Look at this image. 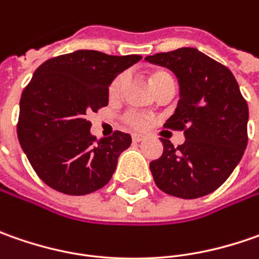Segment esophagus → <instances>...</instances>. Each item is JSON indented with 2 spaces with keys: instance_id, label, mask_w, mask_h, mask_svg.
<instances>
[{
  "instance_id": "1",
  "label": "esophagus",
  "mask_w": 259,
  "mask_h": 259,
  "mask_svg": "<svg viewBox=\"0 0 259 259\" xmlns=\"http://www.w3.org/2000/svg\"><path fill=\"white\" fill-rule=\"evenodd\" d=\"M145 137L141 134H133V141L134 143H141V141H144Z\"/></svg>"
}]
</instances>
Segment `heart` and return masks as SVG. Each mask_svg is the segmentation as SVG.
<instances>
[{
  "instance_id": "b5f03b06",
  "label": "heart",
  "mask_w": 259,
  "mask_h": 259,
  "mask_svg": "<svg viewBox=\"0 0 259 259\" xmlns=\"http://www.w3.org/2000/svg\"><path fill=\"white\" fill-rule=\"evenodd\" d=\"M167 73L164 72H154L153 75H151V83L154 86V83L160 79V77H163ZM124 75H119L118 77H115L114 82L111 83L109 86V94L111 95H116L119 91H121V88L124 85ZM126 122L131 125V126H134V128H144L148 124V121H147V118H145L144 115L138 114V112H130V114L126 115Z\"/></svg>"
}]
</instances>
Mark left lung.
I'll use <instances>...</instances> for the list:
<instances>
[{"label": "left lung", "instance_id": "left-lung-1", "mask_svg": "<svg viewBox=\"0 0 259 259\" xmlns=\"http://www.w3.org/2000/svg\"><path fill=\"white\" fill-rule=\"evenodd\" d=\"M167 67L179 82V102L165 126L184 130L183 144L163 143V154L150 163L164 193L197 199L214 192L241 161L248 144V104L226 67L193 47L145 57Z\"/></svg>", "mask_w": 259, "mask_h": 259}]
</instances>
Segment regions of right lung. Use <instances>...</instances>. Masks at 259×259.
Wrapping results in <instances>:
<instances>
[{
    "label": "right lung",
    "mask_w": 259,
    "mask_h": 259,
    "mask_svg": "<svg viewBox=\"0 0 259 259\" xmlns=\"http://www.w3.org/2000/svg\"><path fill=\"white\" fill-rule=\"evenodd\" d=\"M141 56L76 50L49 59L34 72L20 99L18 141L37 176L73 196L104 187L131 135L115 131L96 138L86 119L108 105L109 85Z\"/></svg>",
    "instance_id": "obj_1"
}]
</instances>
